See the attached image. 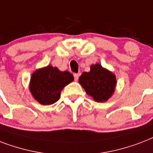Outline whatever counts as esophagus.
Masks as SVG:
<instances>
[{
	"label": "esophagus",
	"mask_w": 153,
	"mask_h": 153,
	"mask_svg": "<svg viewBox=\"0 0 153 153\" xmlns=\"http://www.w3.org/2000/svg\"><path fill=\"white\" fill-rule=\"evenodd\" d=\"M73 76H74V79H75V80H78V78H79V74L78 73H74L73 74Z\"/></svg>",
	"instance_id": "esophagus-1"
}]
</instances>
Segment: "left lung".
I'll use <instances>...</instances> for the list:
<instances>
[{
  "label": "left lung",
  "instance_id": "8db88e82",
  "mask_svg": "<svg viewBox=\"0 0 153 153\" xmlns=\"http://www.w3.org/2000/svg\"><path fill=\"white\" fill-rule=\"evenodd\" d=\"M79 83L88 95L97 102H105L113 94L117 85L116 76L100 64L93 65L88 73H83Z\"/></svg>",
  "mask_w": 153,
  "mask_h": 153
}]
</instances>
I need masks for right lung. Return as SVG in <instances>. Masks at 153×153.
Listing matches in <instances>:
<instances>
[{"mask_svg":"<svg viewBox=\"0 0 153 153\" xmlns=\"http://www.w3.org/2000/svg\"><path fill=\"white\" fill-rule=\"evenodd\" d=\"M73 80V74L68 71L61 72L56 67L48 65L33 73L29 90L40 104L53 105L60 99V92L64 87Z\"/></svg>","mask_w":153,"mask_h":153,"instance_id":"add662e5","label":"right lung"}]
</instances>
